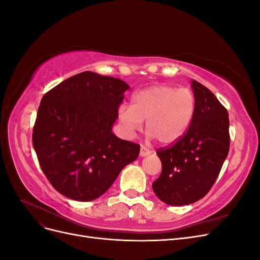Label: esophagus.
I'll return each mask as SVG.
<instances>
[{"mask_svg":"<svg viewBox=\"0 0 260 260\" xmlns=\"http://www.w3.org/2000/svg\"><path fill=\"white\" fill-rule=\"evenodd\" d=\"M152 153L151 149H148L147 147H145L144 145H141V149H140V156H146Z\"/></svg>","mask_w":260,"mask_h":260,"instance_id":"obj_1","label":"esophagus"}]
</instances>
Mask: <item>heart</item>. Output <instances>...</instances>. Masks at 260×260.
I'll list each match as a JSON object with an SVG mask.
<instances>
[{"instance_id":"1","label":"heart","mask_w":260,"mask_h":260,"mask_svg":"<svg viewBox=\"0 0 260 260\" xmlns=\"http://www.w3.org/2000/svg\"><path fill=\"white\" fill-rule=\"evenodd\" d=\"M195 111L196 99L191 89L159 84L137 92L132 98V105L121 104L118 108V119L130 137L141 130L146 119L147 137L169 144L185 135Z\"/></svg>"}]
</instances>
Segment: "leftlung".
I'll return each mask as SVG.
<instances>
[{
    "instance_id": "left-lung-1",
    "label": "left lung",
    "mask_w": 260,
    "mask_h": 260,
    "mask_svg": "<svg viewBox=\"0 0 260 260\" xmlns=\"http://www.w3.org/2000/svg\"><path fill=\"white\" fill-rule=\"evenodd\" d=\"M193 121L176 142L156 149L161 174L153 190L161 202L183 206L205 196L216 182L230 148L229 114L205 85L192 80Z\"/></svg>"
}]
</instances>
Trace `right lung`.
Returning a JSON list of instances; mask_svg holds the SVG:
<instances>
[{
	"label": "right lung",
	"mask_w": 260,
	"mask_h": 260,
	"mask_svg": "<svg viewBox=\"0 0 260 260\" xmlns=\"http://www.w3.org/2000/svg\"><path fill=\"white\" fill-rule=\"evenodd\" d=\"M128 88L117 78L83 72L42 98L32 143L43 174L66 198H100L121 169L138 158L140 145L112 132Z\"/></svg>",
	"instance_id": "right-lung-1"
}]
</instances>
